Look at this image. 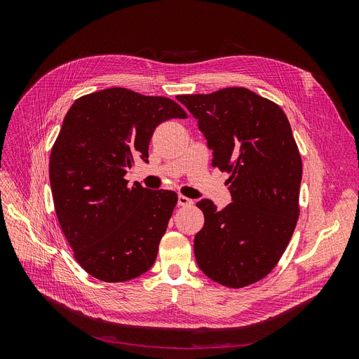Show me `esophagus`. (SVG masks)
<instances>
[{
    "mask_svg": "<svg viewBox=\"0 0 359 359\" xmlns=\"http://www.w3.org/2000/svg\"><path fill=\"white\" fill-rule=\"evenodd\" d=\"M193 203L194 202L187 196H182V194H180V196H178V205L180 206H191Z\"/></svg>",
    "mask_w": 359,
    "mask_h": 359,
    "instance_id": "1",
    "label": "esophagus"
}]
</instances>
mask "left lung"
Here are the masks:
<instances>
[{"label":"left lung","instance_id":"left-lung-1","mask_svg":"<svg viewBox=\"0 0 359 359\" xmlns=\"http://www.w3.org/2000/svg\"><path fill=\"white\" fill-rule=\"evenodd\" d=\"M177 99L198 119L214 151L212 166L229 178L232 203H196L205 223L194 256L206 277L240 289L266 277L290 241L299 217L302 161L281 107L243 86Z\"/></svg>","mask_w":359,"mask_h":359}]
</instances>
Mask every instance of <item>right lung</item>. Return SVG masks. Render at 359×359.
I'll list each match as a JSON object with an SVG mask.
<instances>
[{
	"instance_id": "obj_1",
	"label": "right lung",
	"mask_w": 359,
	"mask_h": 359,
	"mask_svg": "<svg viewBox=\"0 0 359 359\" xmlns=\"http://www.w3.org/2000/svg\"><path fill=\"white\" fill-rule=\"evenodd\" d=\"M170 118L187 114L168 97L119 86L79 97L64 118L49 160L53 205L74 259L97 280L121 283L154 264L178 194L124 177Z\"/></svg>"
}]
</instances>
